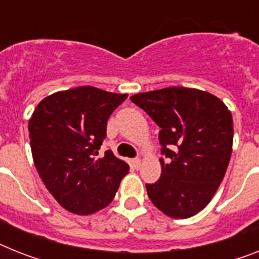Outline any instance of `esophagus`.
<instances>
[{"instance_id": "obj_1", "label": "esophagus", "mask_w": 259, "mask_h": 259, "mask_svg": "<svg viewBox=\"0 0 259 259\" xmlns=\"http://www.w3.org/2000/svg\"><path fill=\"white\" fill-rule=\"evenodd\" d=\"M132 166H134L135 169H139V168H140V166H142V160L139 159H134L132 160Z\"/></svg>"}]
</instances>
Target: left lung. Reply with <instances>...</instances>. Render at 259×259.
<instances>
[{
  "instance_id": "8db88e82",
  "label": "left lung",
  "mask_w": 259,
  "mask_h": 259,
  "mask_svg": "<svg viewBox=\"0 0 259 259\" xmlns=\"http://www.w3.org/2000/svg\"><path fill=\"white\" fill-rule=\"evenodd\" d=\"M130 99L161 130V176L147 184L156 208L172 219H189L209 204L229 165L233 119L217 96L188 87H166Z\"/></svg>"
}]
</instances>
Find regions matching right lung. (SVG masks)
Here are the masks:
<instances>
[{
    "mask_svg": "<svg viewBox=\"0 0 259 259\" xmlns=\"http://www.w3.org/2000/svg\"><path fill=\"white\" fill-rule=\"evenodd\" d=\"M127 96L82 86L49 95L34 110L29 120L34 165L66 210L93 214L114 200L130 166L111 151L96 156L108 117Z\"/></svg>",
    "mask_w": 259,
    "mask_h": 259,
    "instance_id": "obj_1",
    "label": "right lung"
}]
</instances>
